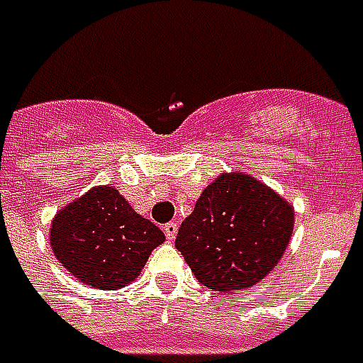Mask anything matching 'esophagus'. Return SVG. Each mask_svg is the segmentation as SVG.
I'll return each instance as SVG.
<instances>
[{"mask_svg": "<svg viewBox=\"0 0 363 363\" xmlns=\"http://www.w3.org/2000/svg\"><path fill=\"white\" fill-rule=\"evenodd\" d=\"M163 232H165L167 240H175V236H177V224H175V222L165 224V226H163Z\"/></svg>", "mask_w": 363, "mask_h": 363, "instance_id": "34e87169", "label": "esophagus"}]
</instances>
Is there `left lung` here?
<instances>
[{
    "mask_svg": "<svg viewBox=\"0 0 363 363\" xmlns=\"http://www.w3.org/2000/svg\"><path fill=\"white\" fill-rule=\"evenodd\" d=\"M293 206L248 174L218 175L206 186L175 238L203 286L234 293L257 285L285 255Z\"/></svg>",
    "mask_w": 363,
    "mask_h": 363,
    "instance_id": "left-lung-1",
    "label": "left lung"
}]
</instances>
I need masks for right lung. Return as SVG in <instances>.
<instances>
[{
  "instance_id": "add662e5",
  "label": "right lung",
  "mask_w": 363,
  "mask_h": 363,
  "mask_svg": "<svg viewBox=\"0 0 363 363\" xmlns=\"http://www.w3.org/2000/svg\"><path fill=\"white\" fill-rule=\"evenodd\" d=\"M165 234L119 194L115 186H94L62 210L50 226L54 257L77 281L115 291L133 283Z\"/></svg>"
}]
</instances>
